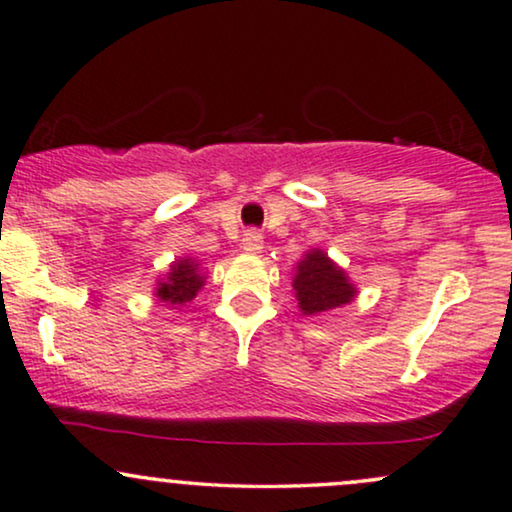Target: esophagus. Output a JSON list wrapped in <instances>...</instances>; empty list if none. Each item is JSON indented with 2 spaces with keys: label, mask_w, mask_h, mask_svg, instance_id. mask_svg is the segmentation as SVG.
<instances>
[{
  "label": "esophagus",
  "mask_w": 512,
  "mask_h": 512,
  "mask_svg": "<svg viewBox=\"0 0 512 512\" xmlns=\"http://www.w3.org/2000/svg\"><path fill=\"white\" fill-rule=\"evenodd\" d=\"M242 249L246 251V254H258V251L263 249V235H261V232H256V230L244 232Z\"/></svg>",
  "instance_id": "34e87169"
}]
</instances>
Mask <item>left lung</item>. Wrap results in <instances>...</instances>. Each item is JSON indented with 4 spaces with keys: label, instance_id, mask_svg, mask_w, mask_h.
I'll list each match as a JSON object with an SVG mask.
<instances>
[{
    "label": "left lung",
    "instance_id": "obj_1",
    "mask_svg": "<svg viewBox=\"0 0 512 512\" xmlns=\"http://www.w3.org/2000/svg\"><path fill=\"white\" fill-rule=\"evenodd\" d=\"M294 289L299 308L306 315L325 313L339 308L356 296V289L346 280L344 270L327 258L323 251H311L296 266Z\"/></svg>",
    "mask_w": 512,
    "mask_h": 512
}]
</instances>
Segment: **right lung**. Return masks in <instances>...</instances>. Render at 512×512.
Listing matches in <instances>:
<instances>
[{
  "label": "right lung",
  "mask_w": 512,
  "mask_h": 512,
  "mask_svg": "<svg viewBox=\"0 0 512 512\" xmlns=\"http://www.w3.org/2000/svg\"><path fill=\"white\" fill-rule=\"evenodd\" d=\"M201 285H204V277L199 273V263H194L192 258H185V261H178L170 266L168 280L159 282L156 296H159L163 304L178 308L185 306L187 301H192Z\"/></svg>",
  "instance_id": "1"
}]
</instances>
